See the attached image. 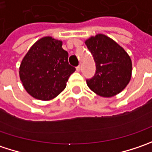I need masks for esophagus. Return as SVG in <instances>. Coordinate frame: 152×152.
<instances>
[{
	"label": "esophagus",
	"instance_id": "34e87169",
	"mask_svg": "<svg viewBox=\"0 0 152 152\" xmlns=\"http://www.w3.org/2000/svg\"><path fill=\"white\" fill-rule=\"evenodd\" d=\"M80 70H81V66H80V65H78V66L76 67V71H78V72H79Z\"/></svg>",
	"mask_w": 152,
	"mask_h": 152
}]
</instances>
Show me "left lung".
Segmentation results:
<instances>
[{
  "mask_svg": "<svg viewBox=\"0 0 152 152\" xmlns=\"http://www.w3.org/2000/svg\"><path fill=\"white\" fill-rule=\"evenodd\" d=\"M85 44L96 63L95 75L87 81L89 88L104 98L120 94L132 76V60L129 53L113 39L104 34L89 37Z\"/></svg>",
  "mask_w": 152,
  "mask_h": 152,
  "instance_id": "1",
  "label": "left lung"
}]
</instances>
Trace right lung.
I'll return each instance as SVG.
<instances>
[{
    "mask_svg": "<svg viewBox=\"0 0 152 152\" xmlns=\"http://www.w3.org/2000/svg\"><path fill=\"white\" fill-rule=\"evenodd\" d=\"M62 45L60 40L44 37L23 58L19 78L33 98L43 101L54 99L65 88L69 76L76 70L68 63V53Z\"/></svg>",
    "mask_w": 152,
    "mask_h": 152,
    "instance_id": "obj_1",
    "label": "right lung"
}]
</instances>
